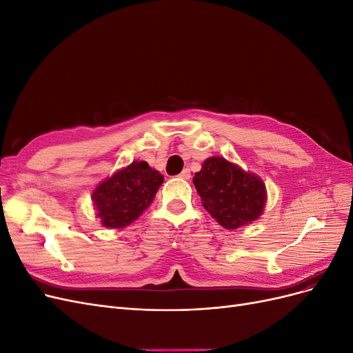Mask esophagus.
I'll return each instance as SVG.
<instances>
[{
    "mask_svg": "<svg viewBox=\"0 0 353 353\" xmlns=\"http://www.w3.org/2000/svg\"><path fill=\"white\" fill-rule=\"evenodd\" d=\"M179 176L183 178V179H190V176H191V174H190V169H188V168H185V169L183 170V172L179 174Z\"/></svg>",
    "mask_w": 353,
    "mask_h": 353,
    "instance_id": "1",
    "label": "esophagus"
}]
</instances>
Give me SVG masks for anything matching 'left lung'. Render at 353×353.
I'll return each mask as SVG.
<instances>
[{
	"label": "left lung",
	"mask_w": 353,
	"mask_h": 353,
	"mask_svg": "<svg viewBox=\"0 0 353 353\" xmlns=\"http://www.w3.org/2000/svg\"><path fill=\"white\" fill-rule=\"evenodd\" d=\"M193 183L203 206L223 228L236 230L261 216L266 200L262 179L223 157L205 160Z\"/></svg>",
	"instance_id": "8db88e82"
}]
</instances>
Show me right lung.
Segmentation results:
<instances>
[{
  "label": "right lung",
  "mask_w": 353,
  "mask_h": 353,
  "mask_svg": "<svg viewBox=\"0 0 353 353\" xmlns=\"http://www.w3.org/2000/svg\"><path fill=\"white\" fill-rule=\"evenodd\" d=\"M163 176L147 162H132L95 188L92 200L97 216L108 228L130 225L152 205Z\"/></svg>",
  "instance_id": "add662e5"
}]
</instances>
